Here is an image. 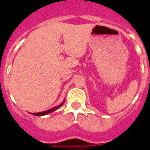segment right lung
<instances>
[{"label":"right lung","mask_w":150,"mask_h":150,"mask_svg":"<svg viewBox=\"0 0 150 150\" xmlns=\"http://www.w3.org/2000/svg\"><path fill=\"white\" fill-rule=\"evenodd\" d=\"M64 102V101H63V102H62V104H59V105L56 106V107H53V108H52V109H50V110H48L44 111V112H35V113H31V114L34 115V116H45V115H47V114H49V113H51V112H53V111L56 110L57 109H59V107H62V106L63 105Z\"/></svg>","instance_id":"add662e5"}]
</instances>
